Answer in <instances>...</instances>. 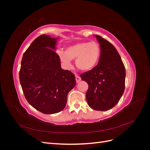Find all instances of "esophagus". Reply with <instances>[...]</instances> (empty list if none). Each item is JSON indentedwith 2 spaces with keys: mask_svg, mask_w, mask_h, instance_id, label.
<instances>
[{
  "mask_svg": "<svg viewBox=\"0 0 150 150\" xmlns=\"http://www.w3.org/2000/svg\"><path fill=\"white\" fill-rule=\"evenodd\" d=\"M75 75H76V83H79V81H81V78L80 77H79L78 74H76Z\"/></svg>",
  "mask_w": 150,
  "mask_h": 150,
  "instance_id": "esophagus-1",
  "label": "esophagus"
}]
</instances>
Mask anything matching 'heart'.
<instances>
[{
	"label": "heart",
	"mask_w": 150,
	"mask_h": 150,
	"mask_svg": "<svg viewBox=\"0 0 150 150\" xmlns=\"http://www.w3.org/2000/svg\"><path fill=\"white\" fill-rule=\"evenodd\" d=\"M57 53L65 66H71V60L75 59L76 67L81 71L91 70L96 66L101 55L99 44L94 41L79 42L67 46L65 51L58 50Z\"/></svg>",
	"instance_id": "obj_1"
}]
</instances>
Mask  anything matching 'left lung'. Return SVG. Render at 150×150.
<instances>
[{"instance_id":"1","label":"left lung","mask_w":150,"mask_h":150,"mask_svg":"<svg viewBox=\"0 0 150 150\" xmlns=\"http://www.w3.org/2000/svg\"><path fill=\"white\" fill-rule=\"evenodd\" d=\"M100 44L98 64L80 75L87 82L86 101L94 110H110L118 103L125 88V67L120 54L110 42L96 35Z\"/></svg>"}]
</instances>
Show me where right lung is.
Segmentation results:
<instances>
[{
  "label": "right lung",
  "mask_w": 150,
  "mask_h": 150,
  "mask_svg": "<svg viewBox=\"0 0 150 150\" xmlns=\"http://www.w3.org/2000/svg\"><path fill=\"white\" fill-rule=\"evenodd\" d=\"M56 39L41 35L24 53L19 80L26 100L44 114L64 110L67 96L76 83L74 74L61 67L55 49Z\"/></svg>",
  "instance_id": "obj_1"
}]
</instances>
